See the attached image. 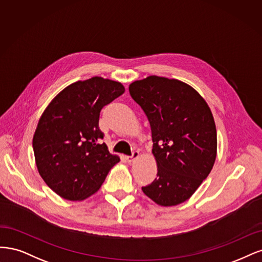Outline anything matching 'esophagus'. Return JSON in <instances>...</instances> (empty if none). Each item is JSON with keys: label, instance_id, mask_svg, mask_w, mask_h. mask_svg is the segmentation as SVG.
<instances>
[{"label": "esophagus", "instance_id": "esophagus-1", "mask_svg": "<svg viewBox=\"0 0 262 262\" xmlns=\"http://www.w3.org/2000/svg\"><path fill=\"white\" fill-rule=\"evenodd\" d=\"M138 157H139V152H138V151H134L132 156L126 157V160H127L128 163H133V162L135 161V160H136Z\"/></svg>", "mask_w": 262, "mask_h": 262}]
</instances>
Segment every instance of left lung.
<instances>
[{
    "mask_svg": "<svg viewBox=\"0 0 262 262\" xmlns=\"http://www.w3.org/2000/svg\"><path fill=\"white\" fill-rule=\"evenodd\" d=\"M129 94L145 112L152 135L157 179L142 191L162 207L180 205L211 172L216 158L213 115L198 92L159 76L136 80Z\"/></svg>",
    "mask_w": 262,
    "mask_h": 262,
    "instance_id": "obj_1",
    "label": "left lung"
}]
</instances>
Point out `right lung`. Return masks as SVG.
I'll return each mask as SVG.
<instances>
[{"label":"right lung","instance_id":"right-lung-1","mask_svg":"<svg viewBox=\"0 0 262 262\" xmlns=\"http://www.w3.org/2000/svg\"><path fill=\"white\" fill-rule=\"evenodd\" d=\"M124 91L121 82L96 76L64 88L42 113L32 148L40 176L60 197L80 201L94 195L120 162L101 142L99 117Z\"/></svg>","mask_w":262,"mask_h":262}]
</instances>
